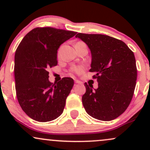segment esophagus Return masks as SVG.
Returning <instances> with one entry per match:
<instances>
[{"label":"esophagus","instance_id":"34e87169","mask_svg":"<svg viewBox=\"0 0 150 150\" xmlns=\"http://www.w3.org/2000/svg\"><path fill=\"white\" fill-rule=\"evenodd\" d=\"M75 82L76 84H80V85H81V84H82V82H81V81L78 80H75Z\"/></svg>","mask_w":150,"mask_h":150}]
</instances>
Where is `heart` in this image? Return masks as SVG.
Masks as SVG:
<instances>
[{
	"mask_svg": "<svg viewBox=\"0 0 150 150\" xmlns=\"http://www.w3.org/2000/svg\"><path fill=\"white\" fill-rule=\"evenodd\" d=\"M80 43H84V42H78L77 44H80ZM59 53H60V50L58 51V55H59ZM73 71H74L75 73H77V74H80L82 72V67H75V68H73Z\"/></svg>",
	"mask_w": 150,
	"mask_h": 150,
	"instance_id": "obj_1",
	"label": "heart"
}]
</instances>
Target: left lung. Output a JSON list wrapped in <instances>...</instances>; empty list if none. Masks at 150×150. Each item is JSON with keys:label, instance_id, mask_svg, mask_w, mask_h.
Here are the masks:
<instances>
[{"label": "left lung", "instance_id": "8db88e82", "mask_svg": "<svg viewBox=\"0 0 150 150\" xmlns=\"http://www.w3.org/2000/svg\"><path fill=\"white\" fill-rule=\"evenodd\" d=\"M75 37L86 43L91 51L89 72L94 73L98 88L85 83L82 101L86 112L96 119L109 121L128 107L137 80L135 56L122 42L104 34L78 33Z\"/></svg>", "mask_w": 150, "mask_h": 150}]
</instances>
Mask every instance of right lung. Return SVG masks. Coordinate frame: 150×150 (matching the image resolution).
Masks as SVG:
<instances>
[{
    "instance_id": "1",
    "label": "right lung",
    "mask_w": 150,
    "mask_h": 150,
    "mask_svg": "<svg viewBox=\"0 0 150 150\" xmlns=\"http://www.w3.org/2000/svg\"><path fill=\"white\" fill-rule=\"evenodd\" d=\"M76 32L53 27H37L25 35L15 54L16 95L24 112L33 120L48 122L63 113L74 81L63 77L49 80V68L58 64L59 46Z\"/></svg>"
}]
</instances>
